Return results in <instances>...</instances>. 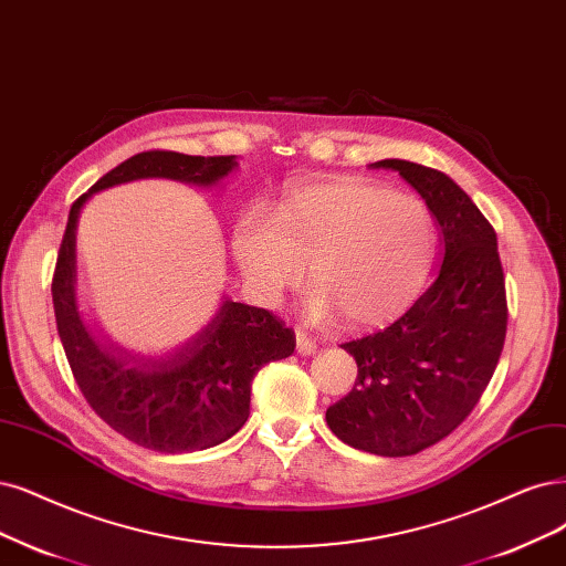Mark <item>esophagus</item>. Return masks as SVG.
<instances>
[{
	"instance_id": "obj_1",
	"label": "esophagus",
	"mask_w": 566,
	"mask_h": 566,
	"mask_svg": "<svg viewBox=\"0 0 566 566\" xmlns=\"http://www.w3.org/2000/svg\"><path fill=\"white\" fill-rule=\"evenodd\" d=\"M296 347H298V352L303 354V357H312V354L317 352V340L315 338H310L305 331H296Z\"/></svg>"
}]
</instances>
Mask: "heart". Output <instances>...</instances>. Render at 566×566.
<instances>
[{
	"instance_id": "heart-1",
	"label": "heart",
	"mask_w": 566,
	"mask_h": 566,
	"mask_svg": "<svg viewBox=\"0 0 566 566\" xmlns=\"http://www.w3.org/2000/svg\"><path fill=\"white\" fill-rule=\"evenodd\" d=\"M230 249L259 301L277 305L303 284L310 261L317 286L305 315L328 322L343 312L349 326L368 328L420 296L436 256V221L420 196L338 175L289 188L270 219L244 209Z\"/></svg>"
}]
</instances>
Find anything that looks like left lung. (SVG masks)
I'll list each match as a JSON object with an SVG mask.
<instances>
[{
  "mask_svg": "<svg viewBox=\"0 0 566 566\" xmlns=\"http://www.w3.org/2000/svg\"><path fill=\"white\" fill-rule=\"evenodd\" d=\"M370 167L396 170L422 196L443 263L406 315L340 345L359 373L326 424L357 450L408 457L452 433L490 385L506 340V286L494 228L448 175L399 158Z\"/></svg>",
  "mask_w": 566,
  "mask_h": 566,
  "instance_id": "obj_1",
  "label": "left lung"
}]
</instances>
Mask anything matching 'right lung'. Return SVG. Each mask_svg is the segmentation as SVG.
<instances>
[{"instance_id":"right-lung-1","label":"right lung","mask_w":566,"mask_h":566,"mask_svg":"<svg viewBox=\"0 0 566 566\" xmlns=\"http://www.w3.org/2000/svg\"><path fill=\"white\" fill-rule=\"evenodd\" d=\"M235 170V156L144 151L97 179L70 209L51 289L60 340L91 408L142 448L177 454L228 441L247 422L254 375L291 357L296 336L272 312L226 296L214 317L170 352L139 354L99 336L76 298L81 209L95 193L128 181L172 179L214 188Z\"/></svg>"}]
</instances>
